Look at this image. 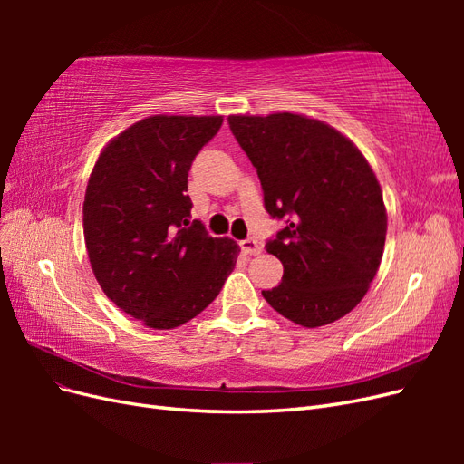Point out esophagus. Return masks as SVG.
<instances>
[{"label": "esophagus", "mask_w": 464, "mask_h": 464, "mask_svg": "<svg viewBox=\"0 0 464 464\" xmlns=\"http://www.w3.org/2000/svg\"><path fill=\"white\" fill-rule=\"evenodd\" d=\"M240 247H242L244 254H247V256L261 254V244L256 240V237H246V240L240 242Z\"/></svg>", "instance_id": "1"}]
</instances>
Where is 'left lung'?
Segmentation results:
<instances>
[{"label":"left lung","mask_w":464,"mask_h":464,"mask_svg":"<svg viewBox=\"0 0 464 464\" xmlns=\"http://www.w3.org/2000/svg\"><path fill=\"white\" fill-rule=\"evenodd\" d=\"M228 123L256 166L266 213L286 220L265 246L285 266L283 283L263 298L302 327L344 317L383 257L387 210L372 166L321 120L278 111Z\"/></svg>","instance_id":"obj_1"}]
</instances>
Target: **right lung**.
Here are the masks:
<instances>
[{
    "instance_id": "add662e5",
    "label": "right lung",
    "mask_w": 464,
    "mask_h": 464,
    "mask_svg": "<svg viewBox=\"0 0 464 464\" xmlns=\"http://www.w3.org/2000/svg\"><path fill=\"white\" fill-rule=\"evenodd\" d=\"M222 116H150L98 157L82 203L92 273L121 312L150 329L184 325L213 302L240 246L191 217L188 172Z\"/></svg>"
}]
</instances>
